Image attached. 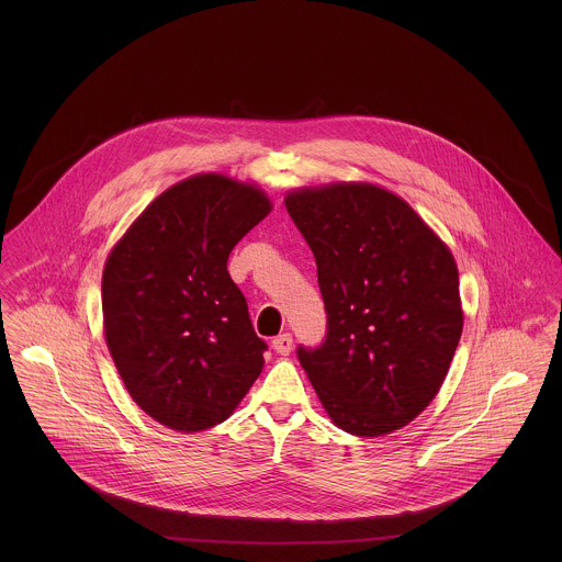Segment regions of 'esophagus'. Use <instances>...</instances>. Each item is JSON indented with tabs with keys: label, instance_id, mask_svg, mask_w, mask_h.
<instances>
[{
	"label": "esophagus",
	"instance_id": "1",
	"mask_svg": "<svg viewBox=\"0 0 562 562\" xmlns=\"http://www.w3.org/2000/svg\"><path fill=\"white\" fill-rule=\"evenodd\" d=\"M292 346H294V341H292V335H290V333H283V335H279V337L272 339V348H274L279 355H290V352H292Z\"/></svg>",
	"mask_w": 562,
	"mask_h": 562
}]
</instances>
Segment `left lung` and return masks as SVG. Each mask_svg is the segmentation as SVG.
Segmentation results:
<instances>
[{
	"instance_id": "1",
	"label": "left lung",
	"mask_w": 562,
	"mask_h": 562,
	"mask_svg": "<svg viewBox=\"0 0 562 562\" xmlns=\"http://www.w3.org/2000/svg\"><path fill=\"white\" fill-rule=\"evenodd\" d=\"M285 207L318 266L326 335L296 355L322 406L357 437L406 426L437 396L461 339L452 252L370 183L305 188Z\"/></svg>"
}]
</instances>
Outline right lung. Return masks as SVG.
I'll return each instance as SVG.
<instances>
[{"label":"right lung","mask_w":562,"mask_h":562,"mask_svg":"<svg viewBox=\"0 0 562 562\" xmlns=\"http://www.w3.org/2000/svg\"><path fill=\"white\" fill-rule=\"evenodd\" d=\"M268 212L255 186L196 175L161 192L105 261L110 355L130 396L168 428L225 422L263 368L268 344L227 259Z\"/></svg>","instance_id":"right-lung-1"}]
</instances>
